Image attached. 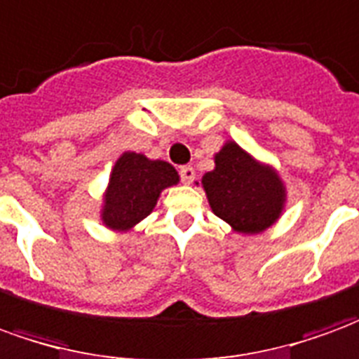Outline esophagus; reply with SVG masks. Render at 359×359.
Here are the masks:
<instances>
[{
  "label": "esophagus",
  "mask_w": 359,
  "mask_h": 359,
  "mask_svg": "<svg viewBox=\"0 0 359 359\" xmlns=\"http://www.w3.org/2000/svg\"><path fill=\"white\" fill-rule=\"evenodd\" d=\"M180 175H182L184 184H191L195 180V170H193V166H182L180 168Z\"/></svg>",
  "instance_id": "34e87169"
}]
</instances>
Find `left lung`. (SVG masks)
I'll use <instances>...</instances> for the list:
<instances>
[{"mask_svg": "<svg viewBox=\"0 0 359 359\" xmlns=\"http://www.w3.org/2000/svg\"><path fill=\"white\" fill-rule=\"evenodd\" d=\"M201 185L212 212L243 236L265 232L286 205V185L278 172L233 141L216 152L215 170L203 175Z\"/></svg>", "mask_w": 359, "mask_h": 359, "instance_id": "left-lung-1", "label": "left lung"}]
</instances>
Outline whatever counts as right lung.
<instances>
[{
	"instance_id": "add662e5",
	"label": "right lung",
	"mask_w": 359,
	"mask_h": 359,
	"mask_svg": "<svg viewBox=\"0 0 359 359\" xmlns=\"http://www.w3.org/2000/svg\"><path fill=\"white\" fill-rule=\"evenodd\" d=\"M180 184V174L166 160H151L126 151L111 168L104 191L100 220L111 232H129L151 215L160 193Z\"/></svg>"
}]
</instances>
